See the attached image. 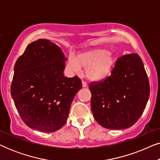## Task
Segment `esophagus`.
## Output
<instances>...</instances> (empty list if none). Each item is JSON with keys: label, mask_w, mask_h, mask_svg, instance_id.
Here are the masks:
<instances>
[{"label": "esophagus", "mask_w": 160, "mask_h": 160, "mask_svg": "<svg viewBox=\"0 0 160 160\" xmlns=\"http://www.w3.org/2000/svg\"><path fill=\"white\" fill-rule=\"evenodd\" d=\"M87 86V84L85 82H82V87H86Z\"/></svg>", "instance_id": "esophagus-1"}]
</instances>
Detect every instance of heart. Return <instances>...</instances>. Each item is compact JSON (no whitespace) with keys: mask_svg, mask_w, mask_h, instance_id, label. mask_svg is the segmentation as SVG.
I'll return each mask as SVG.
<instances>
[{"mask_svg":"<svg viewBox=\"0 0 160 160\" xmlns=\"http://www.w3.org/2000/svg\"><path fill=\"white\" fill-rule=\"evenodd\" d=\"M117 57L106 48H93L80 52L75 59L70 57L67 68L71 73H78L81 68L85 70V76L92 82L104 81L111 75Z\"/></svg>","mask_w":160,"mask_h":160,"instance_id":"heart-1","label":"heart"}]
</instances>
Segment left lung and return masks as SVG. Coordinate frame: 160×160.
<instances>
[{"label": "left lung", "mask_w": 160, "mask_h": 160, "mask_svg": "<svg viewBox=\"0 0 160 160\" xmlns=\"http://www.w3.org/2000/svg\"><path fill=\"white\" fill-rule=\"evenodd\" d=\"M89 89L94 118L111 130L132 126L143 113L150 93L147 74L138 54L119 58L111 76L91 83Z\"/></svg>", "instance_id": "left-lung-1"}]
</instances>
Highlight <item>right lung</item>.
<instances>
[{
  "label": "right lung",
  "instance_id": "1",
  "mask_svg": "<svg viewBox=\"0 0 160 160\" xmlns=\"http://www.w3.org/2000/svg\"><path fill=\"white\" fill-rule=\"evenodd\" d=\"M66 60L58 45L38 39L15 63L11 95L22 121L31 129L52 132L66 122L71 102L82 87L76 76H64Z\"/></svg>",
  "mask_w": 160,
  "mask_h": 160
}]
</instances>
